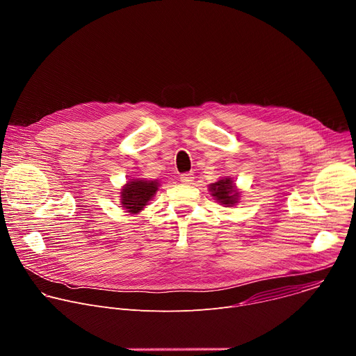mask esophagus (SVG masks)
Returning a JSON list of instances; mask_svg holds the SVG:
<instances>
[{"label":"esophagus","mask_w":356,"mask_h":356,"mask_svg":"<svg viewBox=\"0 0 356 356\" xmlns=\"http://www.w3.org/2000/svg\"><path fill=\"white\" fill-rule=\"evenodd\" d=\"M180 181L184 184H191L194 181V175L193 173H183L180 176Z\"/></svg>","instance_id":"1"}]
</instances>
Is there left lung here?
Listing matches in <instances>:
<instances>
[{
  "label": "left lung",
  "instance_id": "1",
  "mask_svg": "<svg viewBox=\"0 0 356 356\" xmlns=\"http://www.w3.org/2000/svg\"><path fill=\"white\" fill-rule=\"evenodd\" d=\"M209 187L211 195L225 207L235 206L239 200V191L235 188V184L229 177H222L218 181L211 183Z\"/></svg>",
  "mask_w": 356,
  "mask_h": 356
}]
</instances>
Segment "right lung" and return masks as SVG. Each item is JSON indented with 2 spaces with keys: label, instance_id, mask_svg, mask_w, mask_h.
<instances>
[{
  "label": "right lung",
  "instance_id": "obj_1",
  "mask_svg": "<svg viewBox=\"0 0 356 356\" xmlns=\"http://www.w3.org/2000/svg\"><path fill=\"white\" fill-rule=\"evenodd\" d=\"M158 180L132 179L121 190V207L131 214H138L158 191Z\"/></svg>",
  "mask_w": 356,
  "mask_h": 356
}]
</instances>
